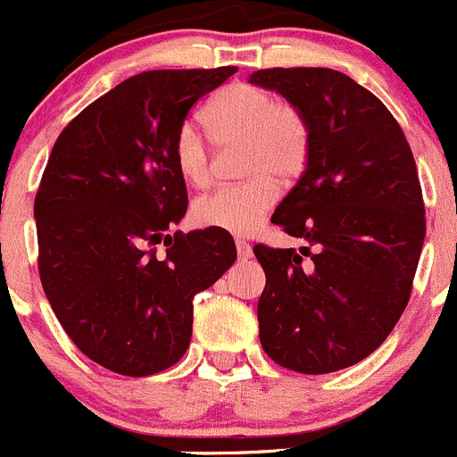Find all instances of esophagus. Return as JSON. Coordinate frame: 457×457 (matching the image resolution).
I'll return each mask as SVG.
<instances>
[{
  "instance_id": "esophagus-1",
  "label": "esophagus",
  "mask_w": 457,
  "mask_h": 457,
  "mask_svg": "<svg viewBox=\"0 0 457 457\" xmlns=\"http://www.w3.org/2000/svg\"><path fill=\"white\" fill-rule=\"evenodd\" d=\"M237 252L238 258H243V261L252 258V245L247 241H243V238H237Z\"/></svg>"
}]
</instances>
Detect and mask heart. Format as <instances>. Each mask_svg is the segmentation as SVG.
Segmentation results:
<instances>
[{"mask_svg": "<svg viewBox=\"0 0 457 457\" xmlns=\"http://www.w3.org/2000/svg\"><path fill=\"white\" fill-rule=\"evenodd\" d=\"M203 123L216 147L241 143L238 174L245 181L201 196L192 210L195 220L232 234L256 232L278 201L276 181L287 186L305 172L312 152L310 121L296 105L285 104L265 87L232 84L210 101ZM172 156L190 186L210 183V145L196 126L179 128Z\"/></svg>", "mask_w": 457, "mask_h": 457, "instance_id": "1", "label": "heart"}]
</instances>
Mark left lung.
I'll return each mask as SVG.
<instances>
[{"instance_id":"left-lung-1","label":"left lung","mask_w":457,"mask_h":457,"mask_svg":"<svg viewBox=\"0 0 457 457\" xmlns=\"http://www.w3.org/2000/svg\"><path fill=\"white\" fill-rule=\"evenodd\" d=\"M250 81L312 130L305 172L271 216L307 247L254 245L258 338L285 370H345L385 343L411 296L427 229L416 161L386 105L343 72L265 68Z\"/></svg>"}]
</instances>
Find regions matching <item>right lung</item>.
I'll use <instances>...</instances> for the list:
<instances>
[{"label": "right lung", "instance_id": "1", "mask_svg": "<svg viewBox=\"0 0 457 457\" xmlns=\"http://www.w3.org/2000/svg\"><path fill=\"white\" fill-rule=\"evenodd\" d=\"M234 72H141L54 141L35 196L39 278L72 343L105 370L141 378L181 361L192 301L237 261L223 229L168 234L187 210L174 135Z\"/></svg>", "mask_w": 457, "mask_h": 457}]
</instances>
